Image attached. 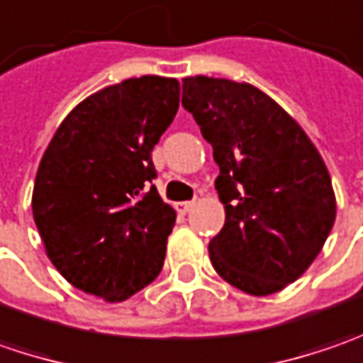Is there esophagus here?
I'll return each instance as SVG.
<instances>
[{"label": "esophagus", "mask_w": 363, "mask_h": 363, "mask_svg": "<svg viewBox=\"0 0 363 363\" xmlns=\"http://www.w3.org/2000/svg\"><path fill=\"white\" fill-rule=\"evenodd\" d=\"M195 207V201H184V203H177V211L181 213V215H186V213L191 211Z\"/></svg>", "instance_id": "esophagus-1"}]
</instances>
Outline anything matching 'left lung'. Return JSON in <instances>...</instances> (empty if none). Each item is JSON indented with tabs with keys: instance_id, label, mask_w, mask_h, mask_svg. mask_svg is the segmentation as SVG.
Segmentation results:
<instances>
[{
	"instance_id": "obj_1",
	"label": "left lung",
	"mask_w": 363,
	"mask_h": 363,
	"mask_svg": "<svg viewBox=\"0 0 363 363\" xmlns=\"http://www.w3.org/2000/svg\"><path fill=\"white\" fill-rule=\"evenodd\" d=\"M193 113L219 166L215 189L225 225L209 242L217 274L240 291H282L319 256L335 221V193L303 128L250 83L182 79Z\"/></svg>"
}]
</instances>
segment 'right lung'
Listing matches in <instances>:
<instances>
[{
    "label": "right lung",
    "instance_id": "add662e5",
    "mask_svg": "<svg viewBox=\"0 0 363 363\" xmlns=\"http://www.w3.org/2000/svg\"><path fill=\"white\" fill-rule=\"evenodd\" d=\"M179 99L177 79H125L58 125L40 160L32 213L48 258L74 289L119 303L160 274L177 213L152 184V150Z\"/></svg>",
    "mask_w": 363,
    "mask_h": 363
}]
</instances>
